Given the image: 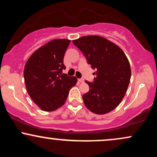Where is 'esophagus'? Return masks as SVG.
I'll list each match as a JSON object with an SVG mask.
<instances>
[{"label":"esophagus","mask_w":157,"mask_h":157,"mask_svg":"<svg viewBox=\"0 0 157 157\" xmlns=\"http://www.w3.org/2000/svg\"><path fill=\"white\" fill-rule=\"evenodd\" d=\"M78 82H84V79H83V78L78 79Z\"/></svg>","instance_id":"esophagus-1"}]
</instances>
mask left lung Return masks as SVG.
<instances>
[{
  "label": "left lung",
  "mask_w": 157,
  "mask_h": 157,
  "mask_svg": "<svg viewBox=\"0 0 157 157\" xmlns=\"http://www.w3.org/2000/svg\"><path fill=\"white\" fill-rule=\"evenodd\" d=\"M72 42L91 68H97L94 82L86 81L89 91L82 96L85 105L96 114L110 112L121 102L130 82L127 57L118 46L100 36H83Z\"/></svg>",
  "instance_id": "obj_1"
}]
</instances>
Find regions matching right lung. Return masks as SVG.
<instances>
[{"label":"right lung","mask_w":157,"mask_h":157,"mask_svg":"<svg viewBox=\"0 0 157 157\" xmlns=\"http://www.w3.org/2000/svg\"><path fill=\"white\" fill-rule=\"evenodd\" d=\"M71 40L55 39L40 47L24 67L25 84L32 100L41 110L53 111L63 105L77 79L63 74L65 52Z\"/></svg>","instance_id":"obj_1"}]
</instances>
